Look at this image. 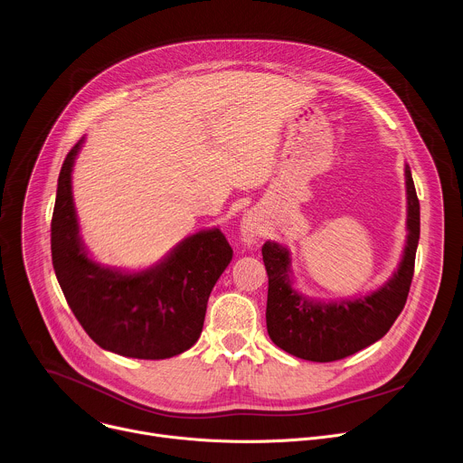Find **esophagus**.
<instances>
[{
	"mask_svg": "<svg viewBox=\"0 0 463 463\" xmlns=\"http://www.w3.org/2000/svg\"><path fill=\"white\" fill-rule=\"evenodd\" d=\"M261 236V227L256 214L247 213L241 222V238L245 243H254Z\"/></svg>",
	"mask_w": 463,
	"mask_h": 463,
	"instance_id": "obj_1",
	"label": "esophagus"
}]
</instances>
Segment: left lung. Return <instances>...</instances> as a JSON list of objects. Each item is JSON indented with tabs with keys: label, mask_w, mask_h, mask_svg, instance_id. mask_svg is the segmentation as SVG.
I'll use <instances>...</instances> for the list:
<instances>
[{
	"label": "left lung",
	"mask_w": 463,
	"mask_h": 463,
	"mask_svg": "<svg viewBox=\"0 0 463 463\" xmlns=\"http://www.w3.org/2000/svg\"><path fill=\"white\" fill-rule=\"evenodd\" d=\"M407 175L409 240L398 273L379 291L337 304L309 302L289 284V252L268 241L261 247L269 279L268 332L284 352L315 363H332L357 354L386 335L407 304L414 277L420 240V200L411 175Z\"/></svg>",
	"instance_id": "1"
}]
</instances>
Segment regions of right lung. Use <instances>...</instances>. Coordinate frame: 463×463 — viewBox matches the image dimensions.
<instances>
[{"label":"right lung","mask_w":463,"mask_h":463,"mask_svg":"<svg viewBox=\"0 0 463 463\" xmlns=\"http://www.w3.org/2000/svg\"><path fill=\"white\" fill-rule=\"evenodd\" d=\"M79 141L65 156L51 220L58 284L84 332L104 350L134 359H168L200 339L214 284L232 260L220 229L183 240L159 266L122 275L91 261L79 238L71 170Z\"/></svg>","instance_id":"1"}]
</instances>
